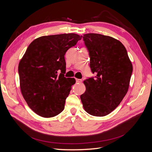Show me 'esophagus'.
<instances>
[{
	"label": "esophagus",
	"instance_id": "obj_1",
	"mask_svg": "<svg viewBox=\"0 0 152 152\" xmlns=\"http://www.w3.org/2000/svg\"><path fill=\"white\" fill-rule=\"evenodd\" d=\"M82 82V79H76V82L77 83H79V82Z\"/></svg>",
	"mask_w": 152,
	"mask_h": 152
}]
</instances>
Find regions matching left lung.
Masks as SVG:
<instances>
[{
  "mask_svg": "<svg viewBox=\"0 0 152 152\" xmlns=\"http://www.w3.org/2000/svg\"><path fill=\"white\" fill-rule=\"evenodd\" d=\"M83 40L91 72L96 76L84 81L86 90L80 99L86 112L103 117L115 109L127 94L132 65L119 40L98 34H84Z\"/></svg>",
  "mask_w": 152,
  "mask_h": 152,
  "instance_id": "obj_1",
  "label": "left lung"
}]
</instances>
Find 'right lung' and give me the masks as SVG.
Segmentation results:
<instances>
[{
	"label": "right lung",
	"mask_w": 152,
	"mask_h": 152,
	"mask_svg": "<svg viewBox=\"0 0 152 152\" xmlns=\"http://www.w3.org/2000/svg\"><path fill=\"white\" fill-rule=\"evenodd\" d=\"M82 36H42L28 45L18 66L20 88L29 107L39 115L53 117L65 108L73 78H66L65 54Z\"/></svg>",
	"instance_id": "obj_1"
}]
</instances>
